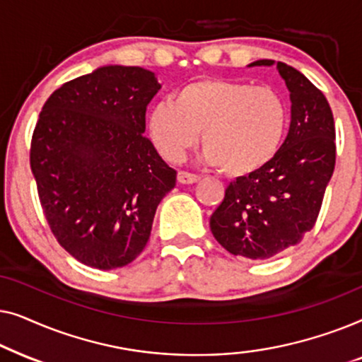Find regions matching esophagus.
Masks as SVG:
<instances>
[{
	"label": "esophagus",
	"mask_w": 362,
	"mask_h": 362,
	"mask_svg": "<svg viewBox=\"0 0 362 362\" xmlns=\"http://www.w3.org/2000/svg\"><path fill=\"white\" fill-rule=\"evenodd\" d=\"M199 180L201 177L197 175H192V173L177 171V181H180L181 185H194V182H197Z\"/></svg>",
	"instance_id": "esophagus-1"
}]
</instances>
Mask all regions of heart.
Returning <instances> with one entry per match:
<instances>
[{
    "label": "heart",
    "instance_id": "obj_1",
    "mask_svg": "<svg viewBox=\"0 0 362 362\" xmlns=\"http://www.w3.org/2000/svg\"><path fill=\"white\" fill-rule=\"evenodd\" d=\"M288 127V107L269 86L229 78H201L155 103L148 136L166 161L177 163L197 143L202 160L230 176L260 171L274 160Z\"/></svg>",
    "mask_w": 362,
    "mask_h": 362
}]
</instances>
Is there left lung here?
Returning a JSON list of instances; mask_svg holds the SVG:
<instances>
[{"instance_id":"obj_1","label":"left lung","mask_w":362,"mask_h":362,"mask_svg":"<svg viewBox=\"0 0 362 362\" xmlns=\"http://www.w3.org/2000/svg\"><path fill=\"white\" fill-rule=\"evenodd\" d=\"M260 59L254 66H274ZM291 100L290 130L274 160L240 176L211 216V232L232 255L265 260L313 229L336 161L333 112L323 92L300 71L276 62Z\"/></svg>"}]
</instances>
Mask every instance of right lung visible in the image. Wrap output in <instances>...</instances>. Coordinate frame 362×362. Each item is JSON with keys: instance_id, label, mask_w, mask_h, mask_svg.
I'll return each mask as SVG.
<instances>
[{"instance_id": "right-lung-1", "label": "right lung", "mask_w": 362, "mask_h": 362, "mask_svg": "<svg viewBox=\"0 0 362 362\" xmlns=\"http://www.w3.org/2000/svg\"><path fill=\"white\" fill-rule=\"evenodd\" d=\"M161 86L143 67L103 66L57 88L39 113L31 171L59 244L98 270L145 249L156 207L176 186L145 133Z\"/></svg>"}]
</instances>
